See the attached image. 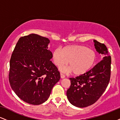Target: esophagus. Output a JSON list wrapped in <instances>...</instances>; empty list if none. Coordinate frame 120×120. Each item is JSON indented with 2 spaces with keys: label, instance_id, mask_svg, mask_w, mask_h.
Masks as SVG:
<instances>
[{
  "label": "esophagus",
  "instance_id": "1",
  "mask_svg": "<svg viewBox=\"0 0 120 120\" xmlns=\"http://www.w3.org/2000/svg\"><path fill=\"white\" fill-rule=\"evenodd\" d=\"M65 77V76L64 74H62V73H60V77H61V78H64Z\"/></svg>",
  "mask_w": 120,
  "mask_h": 120
}]
</instances>
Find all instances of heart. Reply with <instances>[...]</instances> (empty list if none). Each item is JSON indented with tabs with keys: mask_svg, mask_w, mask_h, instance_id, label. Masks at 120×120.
Listing matches in <instances>:
<instances>
[{
	"mask_svg": "<svg viewBox=\"0 0 120 120\" xmlns=\"http://www.w3.org/2000/svg\"><path fill=\"white\" fill-rule=\"evenodd\" d=\"M52 57L55 65L60 67L67 65L69 61V71H73L75 75L86 73L93 67L96 60V54L93 49L81 45H71L60 48L52 52ZM61 71L64 68H61Z\"/></svg>",
	"mask_w": 120,
	"mask_h": 120,
	"instance_id": "b5f03b06",
	"label": "heart"
}]
</instances>
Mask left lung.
Segmentation results:
<instances>
[{
  "label": "left lung",
  "instance_id": "8db88e82",
  "mask_svg": "<svg viewBox=\"0 0 120 120\" xmlns=\"http://www.w3.org/2000/svg\"><path fill=\"white\" fill-rule=\"evenodd\" d=\"M96 51L103 55L102 60L86 73L70 78L71 86L67 96L72 105L84 108L95 103L108 86L111 77V57L105 45L94 40Z\"/></svg>",
  "mask_w": 120,
  "mask_h": 120
}]
</instances>
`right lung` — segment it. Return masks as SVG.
I'll list each match as a JSON object with an SVG mask.
<instances>
[{
    "label": "right lung",
    "instance_id": "add662e5",
    "mask_svg": "<svg viewBox=\"0 0 120 120\" xmlns=\"http://www.w3.org/2000/svg\"><path fill=\"white\" fill-rule=\"evenodd\" d=\"M49 42L48 38L35 34L22 37L12 54L9 83L15 94L29 104L45 102L60 80V72L51 61Z\"/></svg>",
    "mask_w": 120,
    "mask_h": 120
}]
</instances>
